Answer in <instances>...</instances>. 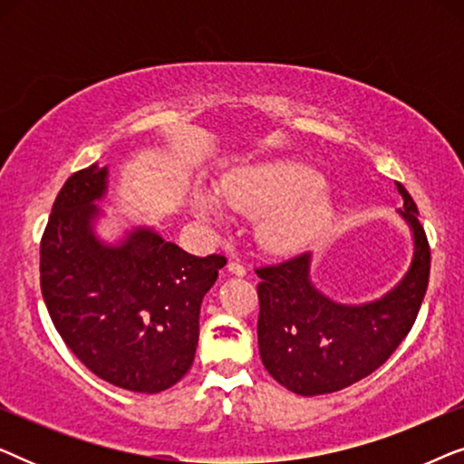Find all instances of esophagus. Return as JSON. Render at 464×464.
Listing matches in <instances>:
<instances>
[{
	"label": "esophagus",
	"instance_id": "34e87169",
	"mask_svg": "<svg viewBox=\"0 0 464 464\" xmlns=\"http://www.w3.org/2000/svg\"><path fill=\"white\" fill-rule=\"evenodd\" d=\"M227 270L232 272V275H237V276H245L246 275V268L243 264L238 262V259H230V262H227Z\"/></svg>",
	"mask_w": 464,
	"mask_h": 464
}]
</instances>
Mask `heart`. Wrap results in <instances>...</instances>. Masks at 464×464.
<instances>
[{"instance_id":"obj_1","label":"heart","mask_w":464,"mask_h":464,"mask_svg":"<svg viewBox=\"0 0 464 464\" xmlns=\"http://www.w3.org/2000/svg\"><path fill=\"white\" fill-rule=\"evenodd\" d=\"M321 186V173L308 164L276 160L226 177L219 196L198 189L194 205L211 221L224 219L226 207L246 218H259V245L272 253H289L308 245L332 218V198L316 189Z\"/></svg>"}]
</instances>
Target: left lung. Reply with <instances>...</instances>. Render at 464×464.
Returning a JSON list of instances; mask_svg holds the SVG:
<instances>
[{"mask_svg":"<svg viewBox=\"0 0 464 464\" xmlns=\"http://www.w3.org/2000/svg\"><path fill=\"white\" fill-rule=\"evenodd\" d=\"M401 218L414 234V257L395 289L376 302L348 306L310 281V253L262 266L257 276L259 357L272 378L295 395H327L370 376L414 325L429 287L430 249L416 202L401 183Z\"/></svg>","mask_w":464,"mask_h":464,"instance_id":"left-lung-1","label":"left lung"}]
</instances>
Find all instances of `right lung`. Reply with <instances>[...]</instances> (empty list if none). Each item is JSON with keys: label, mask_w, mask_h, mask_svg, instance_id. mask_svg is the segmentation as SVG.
<instances>
[{"label": "right lung", "mask_w": 464, "mask_h": 464, "mask_svg": "<svg viewBox=\"0 0 464 464\" xmlns=\"http://www.w3.org/2000/svg\"><path fill=\"white\" fill-rule=\"evenodd\" d=\"M107 169L73 173L56 196L40 243L48 314L94 376L120 389L160 392L192 367L202 297L224 256L196 257L137 227L120 245L94 237Z\"/></svg>", "instance_id": "obj_1"}]
</instances>
